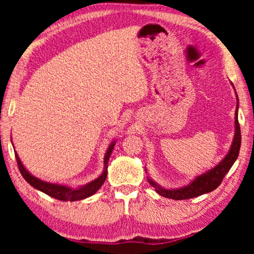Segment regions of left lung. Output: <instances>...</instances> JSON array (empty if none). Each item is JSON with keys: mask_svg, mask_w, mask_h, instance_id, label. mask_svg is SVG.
Returning <instances> with one entry per match:
<instances>
[{"mask_svg": "<svg viewBox=\"0 0 254 254\" xmlns=\"http://www.w3.org/2000/svg\"><path fill=\"white\" fill-rule=\"evenodd\" d=\"M231 85L234 84L231 83ZM235 89V86H234ZM236 98H237V106H236V112H235V135L232 143L229 149L228 154L224 156L223 159L208 170L202 175L196 176L192 182L187 185L179 187V189H164L161 185H158L157 183L154 182L150 177H148V182L150 185L154 187L156 192L159 195L169 197V199L173 200H186V199H192V197L202 195V194L209 193L211 190H214L217 186H220V184L223 179V177L229 172V170L231 169V166L234 165L236 159L238 157L239 149H241L242 143V135H241V128H239L238 124V105H239V99L237 93H236ZM147 172V170H145Z\"/></svg>", "mask_w": 254, "mask_h": 254, "instance_id": "1", "label": "left lung"}]
</instances>
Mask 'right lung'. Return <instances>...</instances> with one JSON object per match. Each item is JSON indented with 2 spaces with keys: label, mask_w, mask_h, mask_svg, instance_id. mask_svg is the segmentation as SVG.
Listing matches in <instances>:
<instances>
[{
  "label": "right lung",
  "mask_w": 254,
  "mask_h": 254,
  "mask_svg": "<svg viewBox=\"0 0 254 254\" xmlns=\"http://www.w3.org/2000/svg\"><path fill=\"white\" fill-rule=\"evenodd\" d=\"M114 145H116V140L112 141V143L109 145V148H107L106 150V154L104 156V170L102 175H100L98 178L92 180V182L78 187H70L68 185H62V184L45 182V180L37 178L36 176H33L32 173L27 171L22 161L19 159V156L17 155L16 151H15V155H16L17 164H18L20 173H22L24 179H25L31 186L34 187V189L38 190H40V192L47 194V195L54 197V199H58L61 201H78V200L86 199V197L93 195V194H95L97 190L102 187L107 177V164H109L110 156L112 154Z\"/></svg>",
  "instance_id": "add662e5"
}]
</instances>
